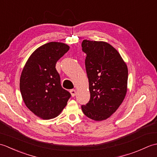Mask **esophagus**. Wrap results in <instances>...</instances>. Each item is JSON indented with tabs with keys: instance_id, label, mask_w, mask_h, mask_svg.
I'll use <instances>...</instances> for the list:
<instances>
[{
	"instance_id": "obj_1",
	"label": "esophagus",
	"mask_w": 157,
	"mask_h": 157,
	"mask_svg": "<svg viewBox=\"0 0 157 157\" xmlns=\"http://www.w3.org/2000/svg\"><path fill=\"white\" fill-rule=\"evenodd\" d=\"M70 92H71V96H75V94H76V90H75V89L71 90H70Z\"/></svg>"
}]
</instances>
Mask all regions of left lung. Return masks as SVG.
Listing matches in <instances>:
<instances>
[{"mask_svg": "<svg viewBox=\"0 0 157 157\" xmlns=\"http://www.w3.org/2000/svg\"><path fill=\"white\" fill-rule=\"evenodd\" d=\"M82 47L86 54L90 93V99L82 109L88 117L102 121L112 115L125 98L128 67L117 51L107 42L84 40Z\"/></svg>", "mask_w": 157, "mask_h": 157, "instance_id": "8db88e82", "label": "left lung"}]
</instances>
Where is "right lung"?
<instances>
[{
	"instance_id": "obj_1",
	"label": "right lung",
	"mask_w": 157,
	"mask_h": 157,
	"mask_svg": "<svg viewBox=\"0 0 157 157\" xmlns=\"http://www.w3.org/2000/svg\"><path fill=\"white\" fill-rule=\"evenodd\" d=\"M69 49L64 43H46L32 53L23 69L19 86L23 102L43 119L57 117L71 97V94L62 88L55 67Z\"/></svg>"
}]
</instances>
